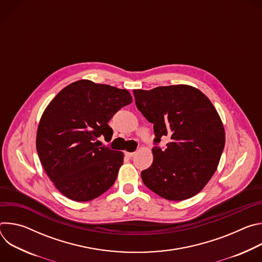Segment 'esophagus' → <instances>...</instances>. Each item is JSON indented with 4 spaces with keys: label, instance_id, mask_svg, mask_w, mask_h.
I'll return each instance as SVG.
<instances>
[{
    "label": "esophagus",
    "instance_id": "34e87169",
    "mask_svg": "<svg viewBox=\"0 0 262 262\" xmlns=\"http://www.w3.org/2000/svg\"><path fill=\"white\" fill-rule=\"evenodd\" d=\"M134 156H135V152H127V151L125 152V157H127V158H129V159L133 158Z\"/></svg>",
    "mask_w": 262,
    "mask_h": 262
}]
</instances>
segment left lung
<instances>
[{
    "mask_svg": "<svg viewBox=\"0 0 262 262\" xmlns=\"http://www.w3.org/2000/svg\"><path fill=\"white\" fill-rule=\"evenodd\" d=\"M134 95L138 110L154 123L155 144L170 138L165 149L152 148V165L141 173L144 184L167 200L197 195L214 174L225 146V130L213 104L189 85L137 89Z\"/></svg>",
    "mask_w": 262,
    "mask_h": 262,
    "instance_id": "8db88e82",
    "label": "left lung"
}]
</instances>
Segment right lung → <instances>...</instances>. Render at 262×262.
<instances>
[{
    "label": "right lung",
    "instance_id": "obj_1",
    "mask_svg": "<svg viewBox=\"0 0 262 262\" xmlns=\"http://www.w3.org/2000/svg\"><path fill=\"white\" fill-rule=\"evenodd\" d=\"M132 101L125 89L81 80L49 103L37 128L36 149L49 178L65 197L90 201L114 184L123 152L99 147L97 138H112L107 122Z\"/></svg>",
    "mask_w": 262,
    "mask_h": 262
}]
</instances>
